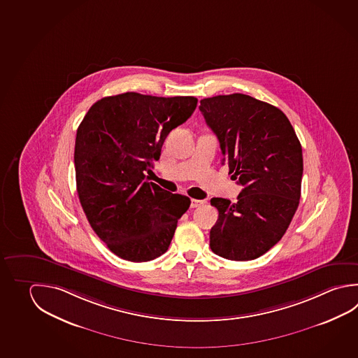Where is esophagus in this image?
I'll list each match as a JSON object with an SVG mask.
<instances>
[{
  "instance_id": "obj_1",
  "label": "esophagus",
  "mask_w": 358,
  "mask_h": 358,
  "mask_svg": "<svg viewBox=\"0 0 358 358\" xmlns=\"http://www.w3.org/2000/svg\"><path fill=\"white\" fill-rule=\"evenodd\" d=\"M204 203H206V201H201V199H192V201H190V208H196V207L202 206Z\"/></svg>"
}]
</instances>
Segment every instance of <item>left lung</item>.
<instances>
[{
	"mask_svg": "<svg viewBox=\"0 0 358 358\" xmlns=\"http://www.w3.org/2000/svg\"><path fill=\"white\" fill-rule=\"evenodd\" d=\"M199 110L243 187L236 203L210 199L220 215L209 245L228 260H255L281 240L298 209L301 145L282 110L248 94L204 98Z\"/></svg>",
	"mask_w": 358,
	"mask_h": 358,
	"instance_id": "obj_1",
	"label": "left lung"
}]
</instances>
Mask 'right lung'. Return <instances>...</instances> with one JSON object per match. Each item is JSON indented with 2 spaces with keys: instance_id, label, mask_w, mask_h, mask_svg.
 I'll return each instance as SVG.
<instances>
[{
  "instance_id": "obj_1",
  "label": "right lung",
  "mask_w": 358,
  "mask_h": 358,
  "mask_svg": "<svg viewBox=\"0 0 358 358\" xmlns=\"http://www.w3.org/2000/svg\"><path fill=\"white\" fill-rule=\"evenodd\" d=\"M196 102L190 96L126 92L97 101L79 124L74 149L79 202L93 231L124 260L145 262L166 252L178 220L188 210V196L145 180V171Z\"/></svg>"
}]
</instances>
